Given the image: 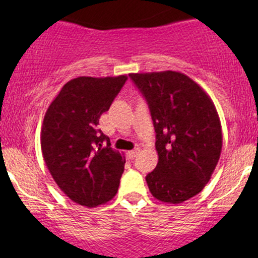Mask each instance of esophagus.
<instances>
[{"mask_svg": "<svg viewBox=\"0 0 258 258\" xmlns=\"http://www.w3.org/2000/svg\"><path fill=\"white\" fill-rule=\"evenodd\" d=\"M140 152V148H135V150H131V151H127V156H128L130 158H135L137 156V153Z\"/></svg>", "mask_w": 258, "mask_h": 258, "instance_id": "1", "label": "esophagus"}]
</instances>
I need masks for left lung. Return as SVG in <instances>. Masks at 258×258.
I'll list each match as a JSON object with an SVG mask.
<instances>
[{"label": "left lung", "instance_id": "obj_1", "mask_svg": "<svg viewBox=\"0 0 258 258\" xmlns=\"http://www.w3.org/2000/svg\"><path fill=\"white\" fill-rule=\"evenodd\" d=\"M150 107L158 163L146 176L155 199L182 204L204 189L222 150L215 105L194 80L176 71L130 74Z\"/></svg>", "mask_w": 258, "mask_h": 258}]
</instances>
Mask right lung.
<instances>
[{
  "instance_id": "1",
  "label": "right lung",
  "mask_w": 258,
  "mask_h": 258,
  "mask_svg": "<svg viewBox=\"0 0 258 258\" xmlns=\"http://www.w3.org/2000/svg\"><path fill=\"white\" fill-rule=\"evenodd\" d=\"M126 75L77 77L54 97L43 118L41 150L54 182L81 206L97 207L112 200L124 168V157L111 148L98 130Z\"/></svg>"
}]
</instances>
